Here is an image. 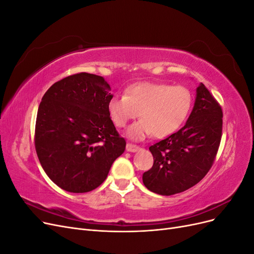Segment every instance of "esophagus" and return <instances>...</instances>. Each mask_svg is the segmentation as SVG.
<instances>
[{
  "label": "esophagus",
  "mask_w": 254,
  "mask_h": 254,
  "mask_svg": "<svg viewBox=\"0 0 254 254\" xmlns=\"http://www.w3.org/2000/svg\"><path fill=\"white\" fill-rule=\"evenodd\" d=\"M126 150L129 151V152H136L137 150H140V147H139V146L134 145V144L128 143V144L126 145Z\"/></svg>",
  "instance_id": "esophagus-1"
}]
</instances>
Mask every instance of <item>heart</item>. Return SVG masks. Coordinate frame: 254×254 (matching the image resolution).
<instances>
[{"mask_svg":"<svg viewBox=\"0 0 254 254\" xmlns=\"http://www.w3.org/2000/svg\"><path fill=\"white\" fill-rule=\"evenodd\" d=\"M193 97L189 89L164 82H137L128 87L125 95H113L108 112L114 125L126 127L130 121L142 118L128 130L132 140L153 133L164 137L174 133L187 120Z\"/></svg>","mask_w":254,"mask_h":254,"instance_id":"obj_1","label":"heart"}]
</instances>
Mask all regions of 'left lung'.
Masks as SVG:
<instances>
[{
  "label": "left lung",
  "mask_w": 254,
  "mask_h": 254,
  "mask_svg": "<svg viewBox=\"0 0 254 254\" xmlns=\"http://www.w3.org/2000/svg\"><path fill=\"white\" fill-rule=\"evenodd\" d=\"M221 131V107L200 83L186 125L149 147L153 165L143 174L144 186L163 196L194 187L210 171L219 147Z\"/></svg>",
  "instance_id": "obj_1"
}]
</instances>
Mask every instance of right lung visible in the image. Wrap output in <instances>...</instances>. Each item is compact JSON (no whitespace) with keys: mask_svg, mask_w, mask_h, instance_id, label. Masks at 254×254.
Wrapping results in <instances>:
<instances>
[{"mask_svg":"<svg viewBox=\"0 0 254 254\" xmlns=\"http://www.w3.org/2000/svg\"><path fill=\"white\" fill-rule=\"evenodd\" d=\"M109 83L79 73L55 82L38 108L35 146L49 178L70 193H87L106 180L126 147L108 112Z\"/></svg>","mask_w":254,"mask_h":254,"instance_id":"add662e5","label":"right lung"}]
</instances>
